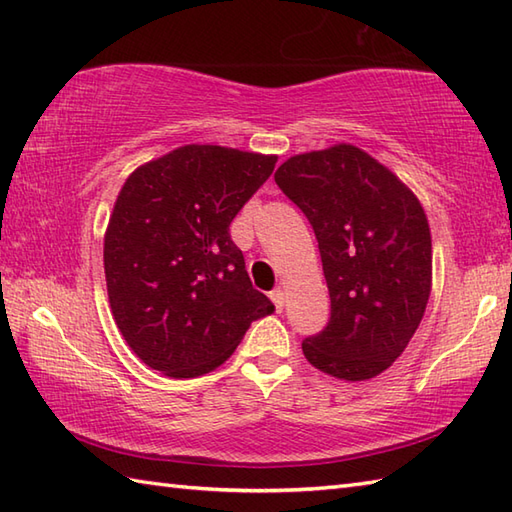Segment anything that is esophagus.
Returning <instances> with one entry per match:
<instances>
[{"instance_id": "34e87169", "label": "esophagus", "mask_w": 512, "mask_h": 512, "mask_svg": "<svg viewBox=\"0 0 512 512\" xmlns=\"http://www.w3.org/2000/svg\"><path fill=\"white\" fill-rule=\"evenodd\" d=\"M270 299H273L275 308H277L279 312L284 310V306H286V292H284V288H275L273 292H270Z\"/></svg>"}]
</instances>
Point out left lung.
I'll use <instances>...</instances> for the list:
<instances>
[{
	"mask_svg": "<svg viewBox=\"0 0 512 512\" xmlns=\"http://www.w3.org/2000/svg\"><path fill=\"white\" fill-rule=\"evenodd\" d=\"M275 182L319 239L330 323L301 343L319 372L347 383L394 365L427 310V213L405 182L352 143L290 156Z\"/></svg>",
	"mask_w": 512,
	"mask_h": 512,
	"instance_id": "8db88e82",
	"label": "left lung"
}]
</instances>
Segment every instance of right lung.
Returning a JSON list of instances; mask_svg holds the SVG:
<instances>
[{
	"label": "right lung",
	"mask_w": 512,
	"mask_h": 512,
	"mask_svg": "<svg viewBox=\"0 0 512 512\" xmlns=\"http://www.w3.org/2000/svg\"><path fill=\"white\" fill-rule=\"evenodd\" d=\"M275 162L182 145L129 173L105 228L103 266L114 321L147 367L171 378L209 374L275 310L228 235Z\"/></svg>",
	"instance_id": "right-lung-1"
}]
</instances>
